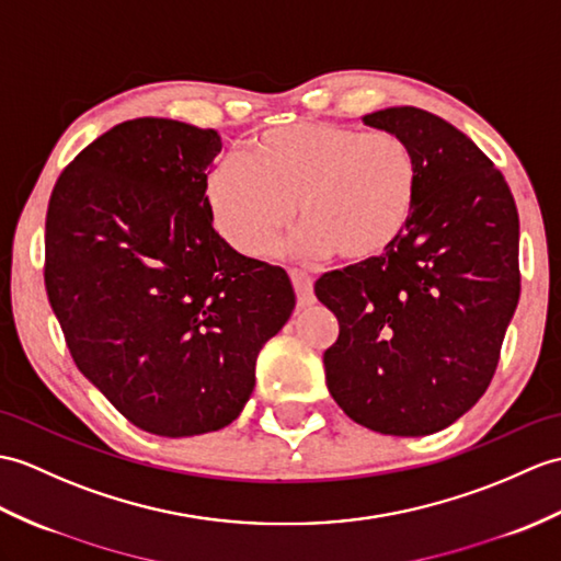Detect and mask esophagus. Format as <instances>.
<instances>
[{"label": "esophagus", "mask_w": 561, "mask_h": 561, "mask_svg": "<svg viewBox=\"0 0 561 561\" xmlns=\"http://www.w3.org/2000/svg\"><path fill=\"white\" fill-rule=\"evenodd\" d=\"M291 282H294V289H296V301H298V308H308L316 304V291H312V277L308 275V272H301V270H291Z\"/></svg>", "instance_id": "34e87169"}]
</instances>
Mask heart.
I'll return each mask as SVG.
<instances>
[{"label":"heart","instance_id":"obj_1","mask_svg":"<svg viewBox=\"0 0 561 561\" xmlns=\"http://www.w3.org/2000/svg\"><path fill=\"white\" fill-rule=\"evenodd\" d=\"M217 231L249 257L275 249L294 217V249L348 265L385 257L419 207L421 167L407 140L332 122L265 128L243 162L219 160L207 176Z\"/></svg>","mask_w":561,"mask_h":561}]
</instances>
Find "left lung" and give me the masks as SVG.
I'll return each mask as SVG.
<instances>
[{"mask_svg":"<svg viewBox=\"0 0 561 561\" xmlns=\"http://www.w3.org/2000/svg\"><path fill=\"white\" fill-rule=\"evenodd\" d=\"M363 124L409 142L421 195L385 257L316 282L340 320L324 377L358 425L433 435L476 407L497 368L520 294L516 203L488 154L439 116L387 107Z\"/></svg>","mask_w":561,"mask_h":561,"instance_id":"obj_1","label":"left lung"}]
</instances>
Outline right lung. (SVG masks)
Returning a JSON list of instances; mask_svg holds the SVG:
<instances>
[{
    "label": "right lung",
    "mask_w": 561,
    "mask_h": 561,
    "mask_svg": "<svg viewBox=\"0 0 561 561\" xmlns=\"http://www.w3.org/2000/svg\"><path fill=\"white\" fill-rule=\"evenodd\" d=\"M219 150L215 128L124 122L78 152L47 207L45 286L76 366L160 437L237 421L260 348L296 306L282 267L213 227Z\"/></svg>",
    "instance_id": "obj_1"
}]
</instances>
